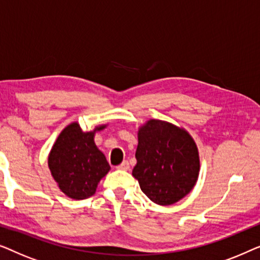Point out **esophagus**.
<instances>
[{
  "label": "esophagus",
  "mask_w": 260,
  "mask_h": 260,
  "mask_svg": "<svg viewBox=\"0 0 260 260\" xmlns=\"http://www.w3.org/2000/svg\"><path fill=\"white\" fill-rule=\"evenodd\" d=\"M129 168H130V165L127 161H123L119 166H117V169H120V170H129Z\"/></svg>",
  "instance_id": "34e87169"
}]
</instances>
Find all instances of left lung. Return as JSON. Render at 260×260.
Here are the masks:
<instances>
[{
	"label": "left lung",
	"instance_id": "1",
	"mask_svg": "<svg viewBox=\"0 0 260 260\" xmlns=\"http://www.w3.org/2000/svg\"><path fill=\"white\" fill-rule=\"evenodd\" d=\"M137 163L133 176L155 204L169 206L189 194L200 173V156L186 129L149 119L137 131Z\"/></svg>",
	"mask_w": 260,
	"mask_h": 260
}]
</instances>
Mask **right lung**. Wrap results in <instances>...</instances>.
I'll list each match as a JSON object with an SVG mask.
<instances>
[{"label": "right lung", "mask_w": 260, "mask_h": 260, "mask_svg": "<svg viewBox=\"0 0 260 260\" xmlns=\"http://www.w3.org/2000/svg\"><path fill=\"white\" fill-rule=\"evenodd\" d=\"M81 130L78 122L67 125L56 138L48 154V168L60 190L74 200H84L95 193L98 183L110 172L105 155L94 143L95 133Z\"/></svg>", "instance_id": "1"}]
</instances>
